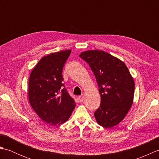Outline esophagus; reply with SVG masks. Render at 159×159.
<instances>
[{
	"label": "esophagus",
	"instance_id": "1",
	"mask_svg": "<svg viewBox=\"0 0 159 159\" xmlns=\"http://www.w3.org/2000/svg\"><path fill=\"white\" fill-rule=\"evenodd\" d=\"M78 100H79V102H83V101L84 100V96H79L78 97Z\"/></svg>",
	"mask_w": 159,
	"mask_h": 159
}]
</instances>
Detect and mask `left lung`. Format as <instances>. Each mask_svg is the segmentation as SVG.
I'll use <instances>...</instances> for the list:
<instances>
[{
  "mask_svg": "<svg viewBox=\"0 0 159 159\" xmlns=\"http://www.w3.org/2000/svg\"><path fill=\"white\" fill-rule=\"evenodd\" d=\"M95 75L101 97L94 112L98 124L111 128L122 120L133 104L134 83L124 63L102 50H88L79 55Z\"/></svg>",
  "mask_w": 159,
  "mask_h": 159,
  "instance_id": "obj_1",
  "label": "left lung"
}]
</instances>
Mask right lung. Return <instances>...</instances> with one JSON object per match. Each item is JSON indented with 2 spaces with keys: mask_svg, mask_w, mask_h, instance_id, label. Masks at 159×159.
<instances>
[{
  "mask_svg": "<svg viewBox=\"0 0 159 159\" xmlns=\"http://www.w3.org/2000/svg\"><path fill=\"white\" fill-rule=\"evenodd\" d=\"M70 53L66 50L43 57L29 78L31 106L43 121L53 126L66 122L76 105L63 83L62 71Z\"/></svg>",
  "mask_w": 159,
  "mask_h": 159,
  "instance_id": "obj_1",
  "label": "right lung"
}]
</instances>
